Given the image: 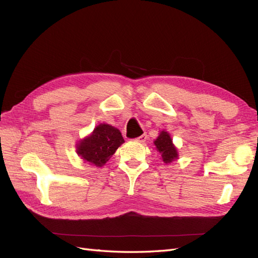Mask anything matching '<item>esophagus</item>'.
Returning a JSON list of instances; mask_svg holds the SVG:
<instances>
[{"label":"esophagus","instance_id":"obj_1","mask_svg":"<svg viewBox=\"0 0 258 258\" xmlns=\"http://www.w3.org/2000/svg\"><path fill=\"white\" fill-rule=\"evenodd\" d=\"M146 139H147V135H142V136H140V137H138V138H136L135 139V141H137V142H140V143H143V142H145L146 141Z\"/></svg>","mask_w":258,"mask_h":258}]
</instances>
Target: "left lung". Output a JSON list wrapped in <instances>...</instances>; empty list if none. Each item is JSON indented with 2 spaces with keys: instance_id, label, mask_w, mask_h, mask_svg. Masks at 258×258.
I'll list each match as a JSON object with an SVG mask.
<instances>
[{
  "instance_id": "8db88e82",
  "label": "left lung",
  "mask_w": 258,
  "mask_h": 258,
  "mask_svg": "<svg viewBox=\"0 0 258 258\" xmlns=\"http://www.w3.org/2000/svg\"><path fill=\"white\" fill-rule=\"evenodd\" d=\"M154 144L157 147V151H159L162 160L166 163L172 162L177 158V151L168 132L161 131L159 137L155 140Z\"/></svg>"
}]
</instances>
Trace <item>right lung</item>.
Returning <instances> with one entry per match:
<instances>
[{
    "label": "right lung",
    "mask_w": 258,
    "mask_h": 258,
    "mask_svg": "<svg viewBox=\"0 0 258 258\" xmlns=\"http://www.w3.org/2000/svg\"><path fill=\"white\" fill-rule=\"evenodd\" d=\"M123 142L118 129L107 123H101L93 130L90 137L81 141L77 146V154L85 161L102 167Z\"/></svg>",
    "instance_id": "obj_1"
}]
</instances>
